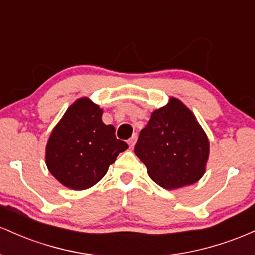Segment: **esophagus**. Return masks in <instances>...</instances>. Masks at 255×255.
Segmentation results:
<instances>
[{"instance_id":"34e87169","label":"esophagus","mask_w":255,"mask_h":255,"mask_svg":"<svg viewBox=\"0 0 255 255\" xmlns=\"http://www.w3.org/2000/svg\"><path fill=\"white\" fill-rule=\"evenodd\" d=\"M136 142H137V135H136V133H133L132 137H131V138L128 139V147H130V148H133V147H135Z\"/></svg>"}]
</instances>
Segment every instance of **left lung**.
<instances>
[{"mask_svg":"<svg viewBox=\"0 0 255 255\" xmlns=\"http://www.w3.org/2000/svg\"><path fill=\"white\" fill-rule=\"evenodd\" d=\"M135 154L156 184L174 189L201 178L210 142L189 108L172 97L170 104L151 113L139 133Z\"/></svg>","mask_w":255,"mask_h":255,"instance_id":"8db88e82","label":"left lung"}]
</instances>
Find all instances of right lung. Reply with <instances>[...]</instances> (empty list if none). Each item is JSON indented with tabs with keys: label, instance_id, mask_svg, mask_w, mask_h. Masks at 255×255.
I'll return each instance as SVG.
<instances>
[{
	"label": "right lung",
	"instance_id": "add662e5",
	"mask_svg": "<svg viewBox=\"0 0 255 255\" xmlns=\"http://www.w3.org/2000/svg\"><path fill=\"white\" fill-rule=\"evenodd\" d=\"M102 110L89 99L77 100L66 111L48 139V170L65 187L88 189L107 173L127 142L116 137L113 125L104 124Z\"/></svg>",
	"mask_w": 255,
	"mask_h": 255
}]
</instances>
